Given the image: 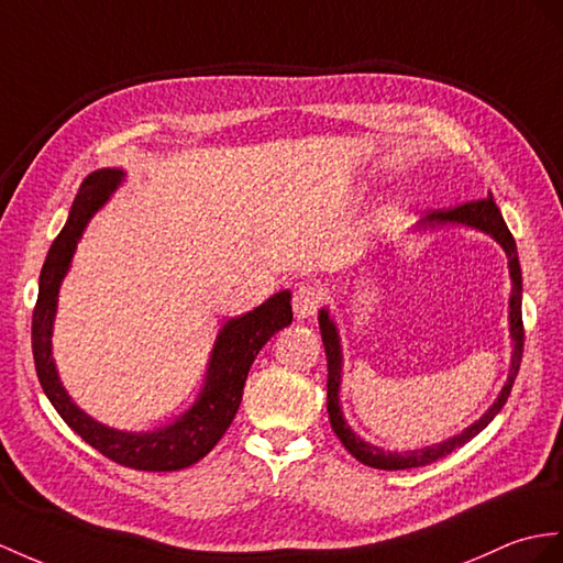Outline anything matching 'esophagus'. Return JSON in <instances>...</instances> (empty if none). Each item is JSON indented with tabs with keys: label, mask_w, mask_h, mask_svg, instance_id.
I'll use <instances>...</instances> for the list:
<instances>
[{
	"label": "esophagus",
	"mask_w": 563,
	"mask_h": 563,
	"mask_svg": "<svg viewBox=\"0 0 563 563\" xmlns=\"http://www.w3.org/2000/svg\"><path fill=\"white\" fill-rule=\"evenodd\" d=\"M322 306V291L312 284H300L294 291V312L298 320L310 318Z\"/></svg>",
	"instance_id": "1"
}]
</instances>
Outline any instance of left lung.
Instances as JSON below:
<instances>
[{
	"mask_svg": "<svg viewBox=\"0 0 563 563\" xmlns=\"http://www.w3.org/2000/svg\"><path fill=\"white\" fill-rule=\"evenodd\" d=\"M442 227H471L483 231V234L495 239L506 257H509V274H511V296H509V332L514 341V351H511V367H509V377H506L504 387L499 396L495 399L483 416H479L473 424L461 430L459 434L449 437V440L432 444V446H422V449H410V451H387L382 446H375L365 442L363 437L355 434L351 430V424L344 418V410H341L339 401V389H341V373H344V353H341V339H339V329L332 314H329L327 308L320 310L318 320H320V334H322V344L327 353V413L329 422H332V430L336 432L339 442L349 449V454L353 459H358L361 463L369 465V468H379V471H406V468H420V465H428L437 459H442L451 451L463 446L465 442H471L477 432H483L487 424L495 420V416L504 408L506 399H509L514 379L518 375L520 358H523V314H520V298H523V279H520V265H518V253H516V241L511 236L509 227H506L504 217L497 208L495 198L492 194L485 200H473L459 205L454 210L446 212H430L424 214L416 231H428V229H442Z\"/></svg>",
	"mask_w": 563,
	"mask_h": 563,
	"instance_id": "1",
	"label": "left lung"
}]
</instances>
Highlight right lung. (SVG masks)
Returning <instances> with one entry per match:
<instances>
[{
	"label": "right lung",
	"instance_id": "add662e5",
	"mask_svg": "<svg viewBox=\"0 0 563 563\" xmlns=\"http://www.w3.org/2000/svg\"><path fill=\"white\" fill-rule=\"evenodd\" d=\"M123 184L121 169L92 172L78 188L71 212L59 236L54 239L47 260L40 272L37 303L33 310V358L37 379L57 413L80 440L98 449L109 461L126 465L135 471H181L208 456L214 444L234 420L243 399V385L249 369L267 341L289 327L294 320L291 291L269 296L263 306L231 318L222 324L210 353L208 373L200 387L196 404L174 422L147 432L114 430L109 424L90 418L84 408L74 404L64 389L57 365L52 358V332L54 314H57L62 282L71 267L76 245L84 236L86 227L104 202L114 196Z\"/></svg>",
	"mask_w": 563,
	"mask_h": 563
}]
</instances>
